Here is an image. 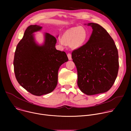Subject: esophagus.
I'll return each mask as SVG.
<instances>
[{"instance_id":"34e87169","label":"esophagus","mask_w":131,"mask_h":131,"mask_svg":"<svg viewBox=\"0 0 131 131\" xmlns=\"http://www.w3.org/2000/svg\"><path fill=\"white\" fill-rule=\"evenodd\" d=\"M67 57H68V58L69 60H71V54L68 53L67 54Z\"/></svg>"}]
</instances>
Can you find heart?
I'll list each match as a JSON object with an SVG mask.
<instances>
[{
  "instance_id": "b5f03b06",
  "label": "heart",
  "mask_w": 131,
  "mask_h": 131,
  "mask_svg": "<svg viewBox=\"0 0 131 131\" xmlns=\"http://www.w3.org/2000/svg\"><path fill=\"white\" fill-rule=\"evenodd\" d=\"M88 37L87 30L82 26H77L66 30L63 35L62 39L59 41L62 45H64L65 42H70L71 48L76 49L81 47L85 43Z\"/></svg>"
}]
</instances>
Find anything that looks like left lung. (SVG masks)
Here are the masks:
<instances>
[{"label":"left lung","instance_id":"obj_1","mask_svg":"<svg viewBox=\"0 0 131 131\" xmlns=\"http://www.w3.org/2000/svg\"><path fill=\"white\" fill-rule=\"evenodd\" d=\"M93 31L88 41L71 53L78 73V85L84 94L95 95L113 85L119 70L118 52L108 32L96 23L88 24Z\"/></svg>","mask_w":131,"mask_h":131}]
</instances>
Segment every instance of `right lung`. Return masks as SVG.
I'll list each match as a JSON object with an SVG mask.
<instances>
[{"mask_svg": "<svg viewBox=\"0 0 131 131\" xmlns=\"http://www.w3.org/2000/svg\"><path fill=\"white\" fill-rule=\"evenodd\" d=\"M42 27L29 26L16 48L13 61L17 82L31 94L41 96L52 92L58 84L60 67L68 61L66 53L55 48L57 39L49 33L45 34L43 45H37L34 32Z\"/></svg>", "mask_w": 131, "mask_h": 131, "instance_id": "add662e5", "label": "right lung"}]
</instances>
